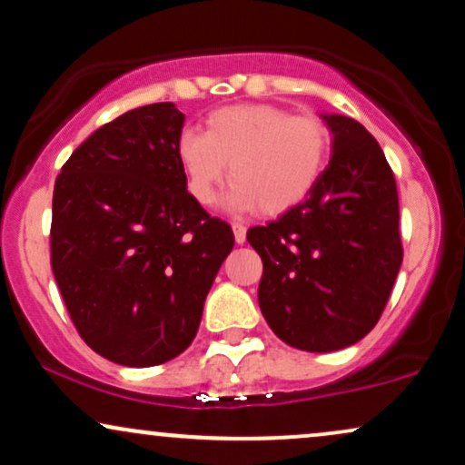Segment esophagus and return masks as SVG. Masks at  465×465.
Returning <instances> with one entry per match:
<instances>
[{"label": "esophagus", "mask_w": 465, "mask_h": 465, "mask_svg": "<svg viewBox=\"0 0 465 465\" xmlns=\"http://www.w3.org/2000/svg\"><path fill=\"white\" fill-rule=\"evenodd\" d=\"M232 229H233V238H236V242L242 244L244 240H247V227H244L242 223H232Z\"/></svg>", "instance_id": "esophagus-1"}]
</instances>
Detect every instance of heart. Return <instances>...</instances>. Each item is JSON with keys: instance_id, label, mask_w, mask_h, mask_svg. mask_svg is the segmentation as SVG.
Listing matches in <instances>:
<instances>
[{"instance_id": "obj_1", "label": "heart", "mask_w": 465, "mask_h": 465, "mask_svg": "<svg viewBox=\"0 0 465 465\" xmlns=\"http://www.w3.org/2000/svg\"><path fill=\"white\" fill-rule=\"evenodd\" d=\"M331 153V132L314 114L266 104L218 108L205 119V134L183 130L177 160L190 197L210 205L227 175L229 205L282 214L299 205L321 182Z\"/></svg>"}]
</instances>
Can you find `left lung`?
Returning <instances> with one entry per match:
<instances>
[{"label":"left lung","instance_id":"8db88e82","mask_svg":"<svg viewBox=\"0 0 465 465\" xmlns=\"http://www.w3.org/2000/svg\"><path fill=\"white\" fill-rule=\"evenodd\" d=\"M333 155L310 197L249 244L262 257L257 301L277 338L310 353L360 342L381 318L399 275L396 179L361 123L324 114Z\"/></svg>","mask_w":465,"mask_h":465}]
</instances>
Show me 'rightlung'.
Here are the masks:
<instances>
[{"mask_svg": "<svg viewBox=\"0 0 465 465\" xmlns=\"http://www.w3.org/2000/svg\"><path fill=\"white\" fill-rule=\"evenodd\" d=\"M171 102L116 116L55 177L52 271L77 333L121 366L188 349L233 232L190 197Z\"/></svg>", "mask_w": 465, "mask_h": 465, "instance_id": "obj_1", "label": "right lung"}]
</instances>
